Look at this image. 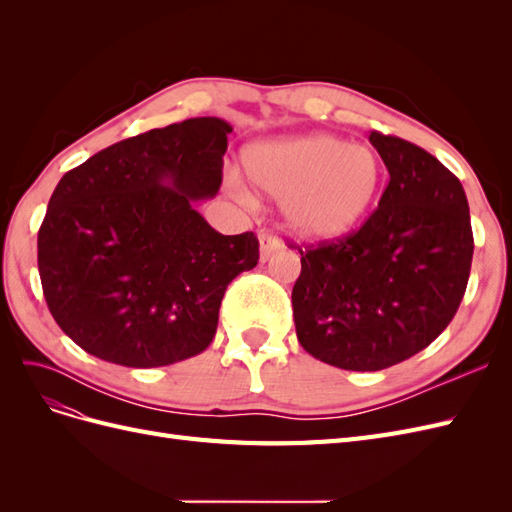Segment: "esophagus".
<instances>
[{
    "label": "esophagus",
    "mask_w": 512,
    "mask_h": 512,
    "mask_svg": "<svg viewBox=\"0 0 512 512\" xmlns=\"http://www.w3.org/2000/svg\"><path fill=\"white\" fill-rule=\"evenodd\" d=\"M282 250V243L277 239V235H273L271 230H262L260 232V260L267 262L275 252Z\"/></svg>",
    "instance_id": "obj_1"
}]
</instances>
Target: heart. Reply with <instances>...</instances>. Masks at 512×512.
Segmentation results:
<instances>
[{
  "mask_svg": "<svg viewBox=\"0 0 512 512\" xmlns=\"http://www.w3.org/2000/svg\"><path fill=\"white\" fill-rule=\"evenodd\" d=\"M245 173L271 196H282L286 226L307 239H335L359 224L374 205L382 164L367 145H348L329 134H309L254 145ZM232 188L250 200L239 179Z\"/></svg>",
  "mask_w": 512,
  "mask_h": 512,
  "instance_id": "heart-1",
  "label": "heart"
}]
</instances>
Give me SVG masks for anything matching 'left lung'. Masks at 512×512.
I'll use <instances>...</instances> for the list:
<instances>
[{"label": "left lung", "mask_w": 512, "mask_h": 512, "mask_svg": "<svg viewBox=\"0 0 512 512\" xmlns=\"http://www.w3.org/2000/svg\"><path fill=\"white\" fill-rule=\"evenodd\" d=\"M369 143L389 185L365 224L299 247L292 316L301 346L348 371H378L425 350L457 314L474 237L461 181L438 158L391 134Z\"/></svg>", "instance_id": "1"}]
</instances>
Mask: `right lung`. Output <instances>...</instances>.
<instances>
[{"mask_svg":"<svg viewBox=\"0 0 512 512\" xmlns=\"http://www.w3.org/2000/svg\"><path fill=\"white\" fill-rule=\"evenodd\" d=\"M232 128L194 117L119 141L61 177L38 230L46 305L76 346L123 367L203 352L228 284L258 265L254 232L194 209L222 185Z\"/></svg>","mask_w":512,"mask_h":512,"instance_id":"right-lung-1","label":"right lung"}]
</instances>
